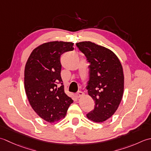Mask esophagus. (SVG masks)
I'll list each match as a JSON object with an SVG mask.
<instances>
[{
    "label": "esophagus",
    "instance_id": "1",
    "mask_svg": "<svg viewBox=\"0 0 151 151\" xmlns=\"http://www.w3.org/2000/svg\"><path fill=\"white\" fill-rule=\"evenodd\" d=\"M84 95V93L82 91H78V93H76V96L77 98H79L80 97H82Z\"/></svg>",
    "mask_w": 151,
    "mask_h": 151
}]
</instances>
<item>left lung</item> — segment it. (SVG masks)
<instances>
[{"label":"left lung","mask_w":151,"mask_h":151,"mask_svg":"<svg viewBox=\"0 0 151 151\" xmlns=\"http://www.w3.org/2000/svg\"><path fill=\"white\" fill-rule=\"evenodd\" d=\"M76 46L90 64L86 88L95 105L87 116L94 122H104L114 114L122 100L124 74L121 63L113 51L94 43L81 42Z\"/></svg>","instance_id":"obj_1"}]
</instances>
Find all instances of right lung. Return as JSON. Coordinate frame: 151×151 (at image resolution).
Masks as SVG:
<instances>
[{"mask_svg":"<svg viewBox=\"0 0 151 151\" xmlns=\"http://www.w3.org/2000/svg\"><path fill=\"white\" fill-rule=\"evenodd\" d=\"M73 46L72 42L45 43L32 51L26 63L24 89L27 98L35 111L49 122L65 117L73 103L64 93L60 76V56L73 51Z\"/></svg>","mask_w":151,"mask_h":151,"instance_id":"add662e5","label":"right lung"}]
</instances>
